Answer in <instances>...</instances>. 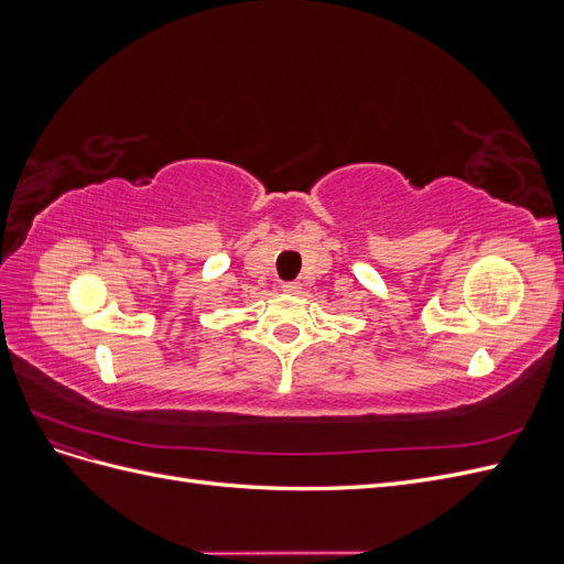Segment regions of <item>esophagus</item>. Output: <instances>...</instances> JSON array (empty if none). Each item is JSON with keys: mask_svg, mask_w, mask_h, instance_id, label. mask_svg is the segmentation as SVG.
Returning a JSON list of instances; mask_svg holds the SVG:
<instances>
[{"mask_svg": "<svg viewBox=\"0 0 564 564\" xmlns=\"http://www.w3.org/2000/svg\"><path fill=\"white\" fill-rule=\"evenodd\" d=\"M282 292L299 294L301 292V282H282Z\"/></svg>", "mask_w": 564, "mask_h": 564, "instance_id": "1", "label": "esophagus"}]
</instances>
